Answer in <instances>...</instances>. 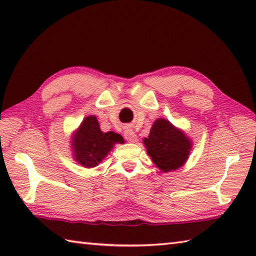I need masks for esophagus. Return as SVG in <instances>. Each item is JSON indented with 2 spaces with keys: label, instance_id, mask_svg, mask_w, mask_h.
I'll return each instance as SVG.
<instances>
[{
  "label": "esophagus",
  "instance_id": "obj_1",
  "mask_svg": "<svg viewBox=\"0 0 256 256\" xmlns=\"http://www.w3.org/2000/svg\"><path fill=\"white\" fill-rule=\"evenodd\" d=\"M124 138L130 143H136L138 142V136L131 128H126L124 132Z\"/></svg>",
  "mask_w": 256,
  "mask_h": 256
}]
</instances>
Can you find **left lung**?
Listing matches in <instances>:
<instances>
[{"instance_id": "1", "label": "left lung", "mask_w": 256, "mask_h": 256, "mask_svg": "<svg viewBox=\"0 0 256 256\" xmlns=\"http://www.w3.org/2000/svg\"><path fill=\"white\" fill-rule=\"evenodd\" d=\"M143 143L148 156L162 172L176 170L184 165L192 150V140L182 130L166 118H157Z\"/></svg>"}]
</instances>
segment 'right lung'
<instances>
[{
  "instance_id": "obj_1",
  "label": "right lung",
  "mask_w": 256,
  "mask_h": 256,
  "mask_svg": "<svg viewBox=\"0 0 256 256\" xmlns=\"http://www.w3.org/2000/svg\"><path fill=\"white\" fill-rule=\"evenodd\" d=\"M74 160L84 168H94L106 158L114 145L123 144L121 135L112 131L103 133L96 116H88L72 133Z\"/></svg>"
}]
</instances>
